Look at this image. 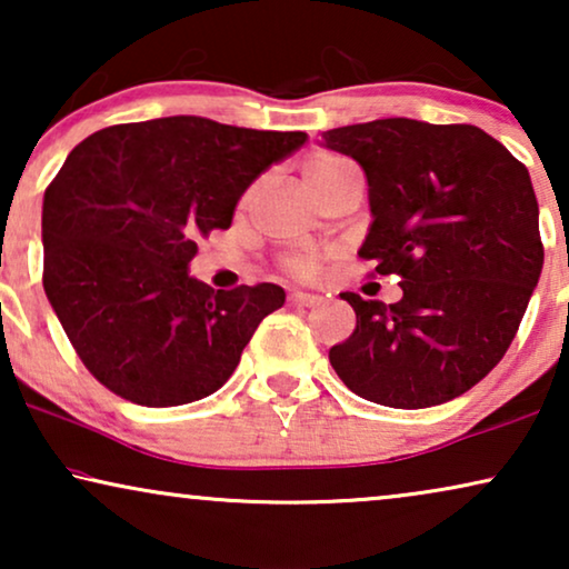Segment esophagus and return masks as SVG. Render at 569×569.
<instances>
[{
	"label": "esophagus",
	"instance_id": "esophagus-1",
	"mask_svg": "<svg viewBox=\"0 0 569 569\" xmlns=\"http://www.w3.org/2000/svg\"><path fill=\"white\" fill-rule=\"evenodd\" d=\"M290 302H292V306H300V308H310V306H318V302H321V295L292 292L290 295Z\"/></svg>",
	"mask_w": 569,
	"mask_h": 569
}]
</instances>
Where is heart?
<instances>
[{"mask_svg": "<svg viewBox=\"0 0 569 569\" xmlns=\"http://www.w3.org/2000/svg\"><path fill=\"white\" fill-rule=\"evenodd\" d=\"M347 168H352V162L331 152H316L302 162V178H306V186L313 191V197L321 191V186L331 181L333 176L345 173ZM284 267L298 277H310L318 269V256L316 253H295L284 261Z\"/></svg>", "mask_w": 569, "mask_h": 569, "instance_id": "1", "label": "heart"}]
</instances>
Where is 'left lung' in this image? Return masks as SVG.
Listing matches in <instances>:
<instances>
[{
    "label": "left lung",
    "instance_id": "1",
    "mask_svg": "<svg viewBox=\"0 0 569 569\" xmlns=\"http://www.w3.org/2000/svg\"><path fill=\"white\" fill-rule=\"evenodd\" d=\"M323 144L365 170L372 222L357 253L403 290L393 306L341 295L357 326L331 368L383 407L456 399L502 360L539 284L531 176L471 123L378 119L323 131Z\"/></svg>",
    "mask_w": 569,
    "mask_h": 569
}]
</instances>
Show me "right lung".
Listing matches in <instances>:
<instances>
[{
	"mask_svg": "<svg viewBox=\"0 0 569 569\" xmlns=\"http://www.w3.org/2000/svg\"><path fill=\"white\" fill-rule=\"evenodd\" d=\"M306 139L168 116L100 129L69 152L43 197V290L108 391L162 409L228 383L284 290H212L189 263L199 238L230 228L248 186Z\"/></svg>",
	"mask_w": 569,
	"mask_h": 569,
	"instance_id": "obj_1",
	"label": "right lung"
}]
</instances>
